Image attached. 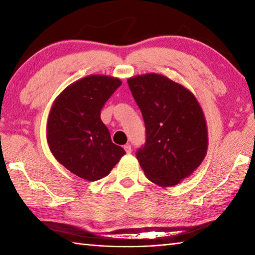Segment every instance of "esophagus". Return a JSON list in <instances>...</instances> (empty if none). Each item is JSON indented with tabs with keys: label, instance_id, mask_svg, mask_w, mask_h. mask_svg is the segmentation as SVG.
<instances>
[{
	"label": "esophagus",
	"instance_id": "34e87169",
	"mask_svg": "<svg viewBox=\"0 0 255 255\" xmlns=\"http://www.w3.org/2000/svg\"><path fill=\"white\" fill-rule=\"evenodd\" d=\"M124 148H125V150H126V153H127V154H130V153H131V146L129 145V144L125 145V146H124Z\"/></svg>",
	"mask_w": 255,
	"mask_h": 255
}]
</instances>
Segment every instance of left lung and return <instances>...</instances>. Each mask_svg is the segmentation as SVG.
Segmentation results:
<instances>
[{"instance_id":"1","label":"left lung","mask_w":255,"mask_h":255,"mask_svg":"<svg viewBox=\"0 0 255 255\" xmlns=\"http://www.w3.org/2000/svg\"><path fill=\"white\" fill-rule=\"evenodd\" d=\"M128 85L145 122V144L136 152L141 169L155 184H178L200 165L208 147L199 103L184 86L155 73L131 77Z\"/></svg>"}]
</instances>
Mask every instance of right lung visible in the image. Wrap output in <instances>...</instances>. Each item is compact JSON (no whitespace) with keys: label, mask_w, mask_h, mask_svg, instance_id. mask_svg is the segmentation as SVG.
I'll list each match as a JSON object with an SVG mask.
<instances>
[{"label":"right lung","mask_w":255,"mask_h":255,"mask_svg":"<svg viewBox=\"0 0 255 255\" xmlns=\"http://www.w3.org/2000/svg\"><path fill=\"white\" fill-rule=\"evenodd\" d=\"M122 81L90 75L64 90L56 99L47 124V140L57 161L72 173L97 181L110 173L125 149L112 143L100 118L101 109Z\"/></svg>","instance_id":"add662e5"}]
</instances>
